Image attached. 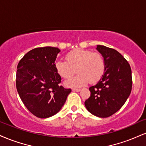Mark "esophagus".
<instances>
[{
	"label": "esophagus",
	"mask_w": 146,
	"mask_h": 146,
	"mask_svg": "<svg viewBox=\"0 0 146 146\" xmlns=\"http://www.w3.org/2000/svg\"><path fill=\"white\" fill-rule=\"evenodd\" d=\"M73 92H80V91H81V89H80V88H73Z\"/></svg>",
	"instance_id": "1"
}]
</instances>
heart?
Returning <instances> with one entry per match:
<instances>
[{
  "mask_svg": "<svg viewBox=\"0 0 146 146\" xmlns=\"http://www.w3.org/2000/svg\"><path fill=\"white\" fill-rule=\"evenodd\" d=\"M66 60H58L55 62L57 73L63 78L68 79L75 74L78 75L65 82L68 87L80 88L89 82L94 84L102 78L106 68L105 60L99 52L77 49L66 56Z\"/></svg>",
  "mask_w": 146,
  "mask_h": 146,
  "instance_id": "heart-1",
  "label": "heart"
}]
</instances>
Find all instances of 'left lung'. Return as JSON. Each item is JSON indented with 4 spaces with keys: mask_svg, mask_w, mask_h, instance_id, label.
<instances>
[{
    "mask_svg": "<svg viewBox=\"0 0 146 146\" xmlns=\"http://www.w3.org/2000/svg\"><path fill=\"white\" fill-rule=\"evenodd\" d=\"M96 50L104 57L106 68L99 82L89 88L90 96L84 104L93 115L108 117L123 106L131 94L132 73L128 61L117 51L101 45Z\"/></svg>",
    "mask_w": 146,
    "mask_h": 146,
    "instance_id": "obj_1",
    "label": "left lung"
}]
</instances>
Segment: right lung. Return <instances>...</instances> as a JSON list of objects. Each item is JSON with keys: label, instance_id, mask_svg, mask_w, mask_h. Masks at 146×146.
Here are the masks:
<instances>
[{"label": "right lung", "instance_id": "right-lung-1", "mask_svg": "<svg viewBox=\"0 0 146 146\" xmlns=\"http://www.w3.org/2000/svg\"><path fill=\"white\" fill-rule=\"evenodd\" d=\"M60 52L57 47H36L17 64V92L28 110L40 118L57 113L71 92L59 85L61 77L56 70L55 60Z\"/></svg>", "mask_w": 146, "mask_h": 146}]
</instances>
